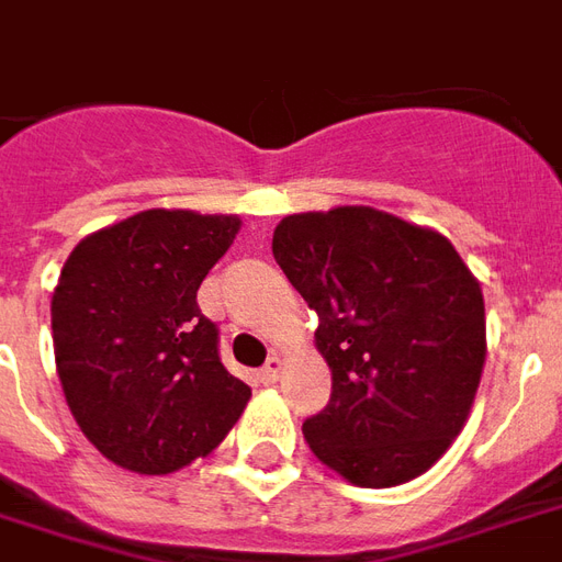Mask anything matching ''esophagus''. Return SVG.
I'll use <instances>...</instances> for the list:
<instances>
[{"mask_svg":"<svg viewBox=\"0 0 562 562\" xmlns=\"http://www.w3.org/2000/svg\"><path fill=\"white\" fill-rule=\"evenodd\" d=\"M280 370H282L280 358H268V364L258 370V379H261L265 385H273V382L280 379Z\"/></svg>","mask_w":562,"mask_h":562,"instance_id":"1","label":"esophagus"}]
</instances>
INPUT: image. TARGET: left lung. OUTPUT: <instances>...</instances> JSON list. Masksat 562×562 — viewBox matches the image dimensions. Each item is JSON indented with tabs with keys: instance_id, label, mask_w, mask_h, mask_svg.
Returning a JSON list of instances; mask_svg holds the SVG:
<instances>
[{
	"instance_id": "8db88e82",
	"label": "left lung",
	"mask_w": 562,
	"mask_h": 562,
	"mask_svg": "<svg viewBox=\"0 0 562 562\" xmlns=\"http://www.w3.org/2000/svg\"><path fill=\"white\" fill-rule=\"evenodd\" d=\"M273 258L316 310L330 401L304 422L322 463L394 487L442 458L484 367L479 282L442 234L373 207L294 213Z\"/></svg>"
}]
</instances>
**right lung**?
I'll use <instances>...</instances> for the list:
<instances>
[{
    "instance_id": "right-lung-1",
    "label": "right lung",
    "mask_w": 562,
    "mask_h": 562,
    "mask_svg": "<svg viewBox=\"0 0 562 562\" xmlns=\"http://www.w3.org/2000/svg\"><path fill=\"white\" fill-rule=\"evenodd\" d=\"M237 228V216L144 210L80 240L59 273L56 373L83 436L123 470H180L244 413L252 391L225 370L198 306Z\"/></svg>"
}]
</instances>
